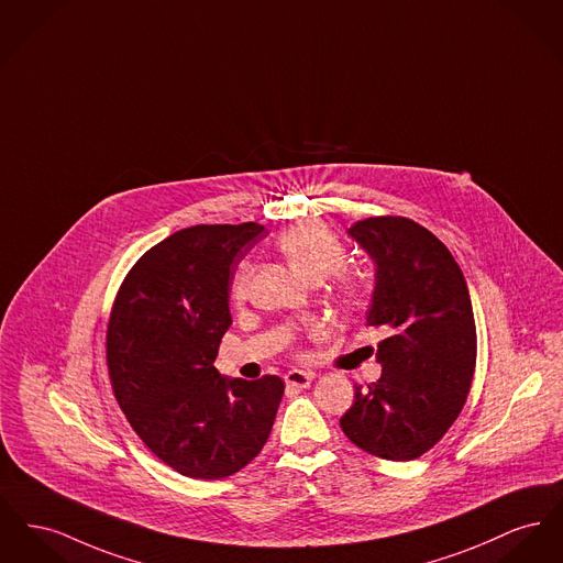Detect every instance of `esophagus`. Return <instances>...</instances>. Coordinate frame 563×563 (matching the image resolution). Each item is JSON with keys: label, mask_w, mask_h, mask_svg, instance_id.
<instances>
[{"label": "esophagus", "mask_w": 563, "mask_h": 563, "mask_svg": "<svg viewBox=\"0 0 563 563\" xmlns=\"http://www.w3.org/2000/svg\"><path fill=\"white\" fill-rule=\"evenodd\" d=\"M312 378H314V374H312V372H303V369H291V372L285 374L287 387H289V389H296V391H301V389L310 387Z\"/></svg>", "instance_id": "1"}]
</instances>
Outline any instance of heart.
Here are the masks:
<instances>
[{
	"instance_id": "b5f03b06",
	"label": "heart",
	"mask_w": 563,
	"mask_h": 563,
	"mask_svg": "<svg viewBox=\"0 0 563 563\" xmlns=\"http://www.w3.org/2000/svg\"><path fill=\"white\" fill-rule=\"evenodd\" d=\"M276 249L298 269L306 280H323L330 276L333 298L342 308H357L365 298V280L353 269L344 267L346 251L342 240L319 221H299L276 238ZM246 296V269L233 274L230 298L240 301Z\"/></svg>"
}]
</instances>
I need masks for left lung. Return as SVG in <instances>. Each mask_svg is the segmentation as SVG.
I'll return each mask as SVG.
<instances>
[{"label": "left lung", "instance_id": "obj_1", "mask_svg": "<svg viewBox=\"0 0 563 563\" xmlns=\"http://www.w3.org/2000/svg\"><path fill=\"white\" fill-rule=\"evenodd\" d=\"M349 233L376 264L367 325L383 331V374L355 387L340 419L365 453L410 462L455 423L476 367V325L462 269L449 249L406 217H369Z\"/></svg>", "mask_w": 563, "mask_h": 563}]
</instances>
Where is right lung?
<instances>
[{"mask_svg":"<svg viewBox=\"0 0 563 563\" xmlns=\"http://www.w3.org/2000/svg\"><path fill=\"white\" fill-rule=\"evenodd\" d=\"M260 223L194 225L148 249L110 310L106 364L140 440L183 476L214 481L267 442L285 383L225 378L214 360L232 325L230 285Z\"/></svg>","mask_w":563,"mask_h":563,"instance_id":"obj_1","label":"right lung"}]
</instances>
